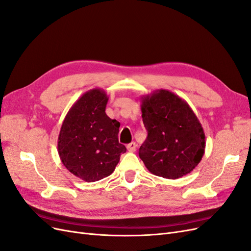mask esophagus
Returning <instances> with one entry per match:
<instances>
[{
	"mask_svg": "<svg viewBox=\"0 0 251 251\" xmlns=\"http://www.w3.org/2000/svg\"><path fill=\"white\" fill-rule=\"evenodd\" d=\"M136 143L135 142H131V143H128L127 146H126V149H127V151H131V153H133V151H136Z\"/></svg>",
	"mask_w": 251,
	"mask_h": 251,
	"instance_id": "obj_1",
	"label": "esophagus"
}]
</instances>
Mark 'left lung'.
Instances as JSON below:
<instances>
[{
	"label": "left lung",
	"mask_w": 251,
	"mask_h": 251,
	"mask_svg": "<svg viewBox=\"0 0 251 251\" xmlns=\"http://www.w3.org/2000/svg\"><path fill=\"white\" fill-rule=\"evenodd\" d=\"M141 112L148 137L139 157L146 168L166 179L191 173L204 155L205 134L188 103L160 89L141 97Z\"/></svg>",
	"instance_id": "1"
}]
</instances>
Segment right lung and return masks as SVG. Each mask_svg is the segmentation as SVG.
<instances>
[{
  "instance_id": "right-lung-1",
  "label": "right lung",
  "mask_w": 251,
  "mask_h": 251,
  "mask_svg": "<svg viewBox=\"0 0 251 251\" xmlns=\"http://www.w3.org/2000/svg\"><path fill=\"white\" fill-rule=\"evenodd\" d=\"M108 100L102 89L87 91L67 113L59 131L60 160L71 174L86 182L110 176L126 151L118 141L120 124L105 114Z\"/></svg>"
}]
</instances>
